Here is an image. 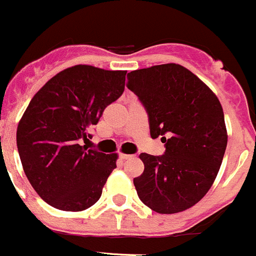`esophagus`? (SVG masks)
Returning <instances> with one entry per match:
<instances>
[{
    "label": "esophagus",
    "mask_w": 256,
    "mask_h": 256,
    "mask_svg": "<svg viewBox=\"0 0 256 256\" xmlns=\"http://www.w3.org/2000/svg\"><path fill=\"white\" fill-rule=\"evenodd\" d=\"M130 158H132V155L124 154V152H121V154H120V159H122V160H126V159H130Z\"/></svg>",
    "instance_id": "obj_1"
}]
</instances>
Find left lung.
I'll return each instance as SVG.
<instances>
[{
    "instance_id": "obj_1",
    "label": "left lung",
    "mask_w": 256,
    "mask_h": 256,
    "mask_svg": "<svg viewBox=\"0 0 256 256\" xmlns=\"http://www.w3.org/2000/svg\"><path fill=\"white\" fill-rule=\"evenodd\" d=\"M126 87L146 108L152 139L166 142L162 156L140 154L145 168L134 178L138 196L158 214L190 208L214 184L228 145L217 96L176 63L130 72Z\"/></svg>"
}]
</instances>
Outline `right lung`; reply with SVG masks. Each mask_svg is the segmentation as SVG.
<instances>
[{"label":"right lung","instance_id":"right-lung-1","mask_svg":"<svg viewBox=\"0 0 256 256\" xmlns=\"http://www.w3.org/2000/svg\"><path fill=\"white\" fill-rule=\"evenodd\" d=\"M126 70L78 64L50 78L32 97L16 132L28 182L54 208L80 212L100 200L117 152L80 145L90 126L125 90Z\"/></svg>","mask_w":256,"mask_h":256}]
</instances>
